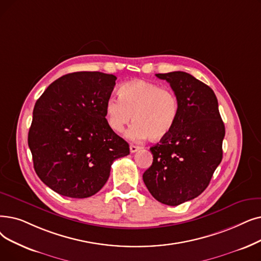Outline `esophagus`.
I'll return each instance as SVG.
<instances>
[{
  "label": "esophagus",
  "mask_w": 261,
  "mask_h": 261,
  "mask_svg": "<svg viewBox=\"0 0 261 261\" xmlns=\"http://www.w3.org/2000/svg\"><path fill=\"white\" fill-rule=\"evenodd\" d=\"M139 149H140V147H139V146H137V145H133V144H131V145H130V152H131V153L137 152Z\"/></svg>",
  "instance_id": "34e87169"
}]
</instances>
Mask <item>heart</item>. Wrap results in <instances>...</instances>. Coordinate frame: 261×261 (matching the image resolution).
Instances as JSON below:
<instances>
[{
  "label": "heart",
  "instance_id": "heart-1",
  "mask_svg": "<svg viewBox=\"0 0 261 261\" xmlns=\"http://www.w3.org/2000/svg\"><path fill=\"white\" fill-rule=\"evenodd\" d=\"M119 95L111 97L106 103L107 120L113 131H123L134 118L137 122L127 132L133 141L148 137L160 141L171 133L179 113L178 97L172 89L135 80L123 84Z\"/></svg>",
  "mask_w": 261,
  "mask_h": 261
}]
</instances>
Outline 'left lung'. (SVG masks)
I'll use <instances>...</instances> for the list:
<instances>
[{"instance_id":"obj_1","label":"left lung","mask_w":261,"mask_h":261,"mask_svg":"<svg viewBox=\"0 0 261 261\" xmlns=\"http://www.w3.org/2000/svg\"><path fill=\"white\" fill-rule=\"evenodd\" d=\"M155 75L177 95L179 113L171 133L150 148L153 161L143 180L158 201L178 206L208 187L223 158L225 126L208 85L184 71Z\"/></svg>"}]
</instances>
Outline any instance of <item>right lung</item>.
<instances>
[{"mask_svg":"<svg viewBox=\"0 0 261 261\" xmlns=\"http://www.w3.org/2000/svg\"><path fill=\"white\" fill-rule=\"evenodd\" d=\"M116 76L99 71L68 73L36 101L28 143L42 182L63 196L95 195L129 144L113 131L106 103Z\"/></svg>","mask_w":261,"mask_h":261,"instance_id":"right-lung-1","label":"right lung"}]
</instances>
